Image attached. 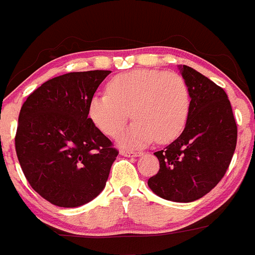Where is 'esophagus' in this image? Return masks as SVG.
Instances as JSON below:
<instances>
[{"label": "esophagus", "instance_id": "34e87169", "mask_svg": "<svg viewBox=\"0 0 255 255\" xmlns=\"http://www.w3.org/2000/svg\"><path fill=\"white\" fill-rule=\"evenodd\" d=\"M120 154L122 156H127V157H133V156H140L141 152H137V151H130V149H122L120 151Z\"/></svg>", "mask_w": 255, "mask_h": 255}]
</instances>
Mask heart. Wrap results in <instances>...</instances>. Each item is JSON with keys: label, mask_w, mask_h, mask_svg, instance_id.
<instances>
[{"label": "heart", "mask_w": 255, "mask_h": 255, "mask_svg": "<svg viewBox=\"0 0 255 255\" xmlns=\"http://www.w3.org/2000/svg\"><path fill=\"white\" fill-rule=\"evenodd\" d=\"M108 92L92 97L88 115L99 130L115 137L132 114L135 122L123 136L124 143L141 146L154 138L166 143L177 138L186 127L191 108L190 89L177 73L128 71L109 81Z\"/></svg>", "instance_id": "1"}]
</instances>
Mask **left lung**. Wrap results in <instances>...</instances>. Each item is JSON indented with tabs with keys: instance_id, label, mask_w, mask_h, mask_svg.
<instances>
[{
	"instance_id": "8db88e82",
	"label": "left lung",
	"mask_w": 255,
	"mask_h": 255,
	"mask_svg": "<svg viewBox=\"0 0 255 255\" xmlns=\"http://www.w3.org/2000/svg\"><path fill=\"white\" fill-rule=\"evenodd\" d=\"M180 70L190 89V115L179 137L154 152L159 170L147 184L166 200L190 203L224 178L237 145V124L224 88L186 65Z\"/></svg>"
}]
</instances>
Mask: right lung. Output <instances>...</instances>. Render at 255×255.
I'll return each mask as SVG.
<instances>
[{
    "label": "right lung",
    "instance_id": "1",
    "mask_svg": "<svg viewBox=\"0 0 255 255\" xmlns=\"http://www.w3.org/2000/svg\"><path fill=\"white\" fill-rule=\"evenodd\" d=\"M112 71L70 72L28 96L18 117L15 152L31 188L60 207L93 200L119 151L88 117V103Z\"/></svg>",
    "mask_w": 255,
    "mask_h": 255
}]
</instances>
